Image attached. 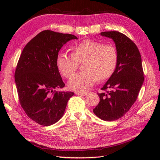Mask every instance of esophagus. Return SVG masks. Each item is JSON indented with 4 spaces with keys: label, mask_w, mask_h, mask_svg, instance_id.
I'll return each instance as SVG.
<instances>
[{
    "label": "esophagus",
    "mask_w": 160,
    "mask_h": 160,
    "mask_svg": "<svg viewBox=\"0 0 160 160\" xmlns=\"http://www.w3.org/2000/svg\"><path fill=\"white\" fill-rule=\"evenodd\" d=\"M76 93L77 95H81V96H86L87 95H88V93H86V92H77Z\"/></svg>",
    "instance_id": "esophagus-1"
}]
</instances>
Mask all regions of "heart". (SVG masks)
<instances>
[{
	"label": "heart",
	"instance_id": "obj_1",
	"mask_svg": "<svg viewBox=\"0 0 160 160\" xmlns=\"http://www.w3.org/2000/svg\"><path fill=\"white\" fill-rule=\"evenodd\" d=\"M71 51L70 55L60 53L56 60L58 69L67 79L73 77L79 63L84 62V71L69 83L71 90L88 91L98 79L101 81L109 79L117 68L119 52L114 45L85 39L72 46Z\"/></svg>",
	"mask_w": 160,
	"mask_h": 160
}]
</instances>
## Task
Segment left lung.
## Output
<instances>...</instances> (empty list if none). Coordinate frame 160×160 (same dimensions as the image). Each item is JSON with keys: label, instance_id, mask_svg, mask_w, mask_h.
<instances>
[{"label": "left lung", "instance_id": "left-lung-1", "mask_svg": "<svg viewBox=\"0 0 160 160\" xmlns=\"http://www.w3.org/2000/svg\"><path fill=\"white\" fill-rule=\"evenodd\" d=\"M111 38L119 52L117 68L98 93L100 101L94 113L104 121H115L122 117L136 101L144 81L142 57L136 45L118 31L101 32Z\"/></svg>", "mask_w": 160, "mask_h": 160}]
</instances>
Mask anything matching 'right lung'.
<instances>
[{
    "mask_svg": "<svg viewBox=\"0 0 160 160\" xmlns=\"http://www.w3.org/2000/svg\"><path fill=\"white\" fill-rule=\"evenodd\" d=\"M77 37L49 30L41 31L28 42L19 58L14 72L18 100L30 119L44 126L57 122L63 115L73 92L62 88L56 60L61 47Z\"/></svg>",
    "mask_w": 160,
    "mask_h": 160,
    "instance_id": "obj_1",
    "label": "right lung"
}]
</instances>
